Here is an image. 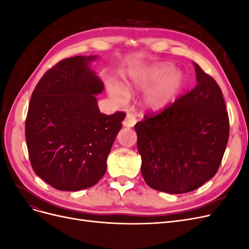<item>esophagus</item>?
Instances as JSON below:
<instances>
[{
	"label": "esophagus",
	"mask_w": 249,
	"mask_h": 249,
	"mask_svg": "<svg viewBox=\"0 0 249 249\" xmlns=\"http://www.w3.org/2000/svg\"><path fill=\"white\" fill-rule=\"evenodd\" d=\"M136 123H137V118L135 116V114H133V113H127L124 120V125L126 127H131V126H134Z\"/></svg>",
	"instance_id": "34e87169"
}]
</instances>
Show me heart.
Returning a JSON list of instances; mask_svg holds the SVG:
<instances>
[{"instance_id": "1", "label": "heart", "mask_w": 249, "mask_h": 249, "mask_svg": "<svg viewBox=\"0 0 249 249\" xmlns=\"http://www.w3.org/2000/svg\"><path fill=\"white\" fill-rule=\"evenodd\" d=\"M171 63H157L131 73V86L149 89L145 95V104L148 108L160 111L175 102L184 87L185 79L183 73L175 71ZM109 93L112 100L118 105H124L129 99L127 89L114 82L109 83Z\"/></svg>"}]
</instances>
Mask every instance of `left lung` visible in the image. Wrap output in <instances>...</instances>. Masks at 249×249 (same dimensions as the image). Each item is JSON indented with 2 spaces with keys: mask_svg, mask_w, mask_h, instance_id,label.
I'll list each match as a JSON object with an SVG mask.
<instances>
[{
  "mask_svg": "<svg viewBox=\"0 0 249 249\" xmlns=\"http://www.w3.org/2000/svg\"><path fill=\"white\" fill-rule=\"evenodd\" d=\"M194 66L197 85L191 91L135 124L142 177L158 191L197 189L216 175L227 148L230 120L222 91Z\"/></svg>",
  "mask_w": 249,
  "mask_h": 249,
  "instance_id": "left-lung-1",
  "label": "left lung"
}]
</instances>
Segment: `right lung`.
I'll return each instance as SVG.
<instances>
[{
  "label": "right lung",
  "instance_id": "add662e5",
  "mask_svg": "<svg viewBox=\"0 0 249 249\" xmlns=\"http://www.w3.org/2000/svg\"><path fill=\"white\" fill-rule=\"evenodd\" d=\"M96 56L66 58L37 83L26 118V141L32 168L61 191L94 186L123 126L124 112H100L95 94L104 83L89 69Z\"/></svg>",
  "mask_w": 249,
  "mask_h": 249
}]
</instances>
